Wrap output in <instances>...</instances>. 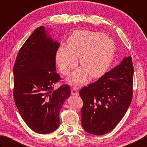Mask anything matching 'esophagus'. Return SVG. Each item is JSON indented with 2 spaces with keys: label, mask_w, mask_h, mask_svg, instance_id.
<instances>
[{
  "label": "esophagus",
  "mask_w": 147,
  "mask_h": 147,
  "mask_svg": "<svg viewBox=\"0 0 147 147\" xmlns=\"http://www.w3.org/2000/svg\"><path fill=\"white\" fill-rule=\"evenodd\" d=\"M71 95H74V96H77L79 95V93H78V91L76 89V88H72L71 90Z\"/></svg>",
  "instance_id": "1"
}]
</instances>
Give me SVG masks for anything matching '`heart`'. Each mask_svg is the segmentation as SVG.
Masks as SVG:
<instances>
[{
  "label": "heart",
  "mask_w": 147,
  "mask_h": 147,
  "mask_svg": "<svg viewBox=\"0 0 147 147\" xmlns=\"http://www.w3.org/2000/svg\"><path fill=\"white\" fill-rule=\"evenodd\" d=\"M115 43L104 33L77 30L68 38L67 47L57 49L56 60L60 72L65 76L71 73L80 63L83 68L75 71L67 81L79 86L86 79L87 73L91 77L103 74L111 63L115 53Z\"/></svg>",
  "instance_id": "heart-1"
}]
</instances>
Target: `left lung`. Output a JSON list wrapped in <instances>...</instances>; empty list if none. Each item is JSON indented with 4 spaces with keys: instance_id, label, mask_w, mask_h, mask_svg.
<instances>
[{
    "instance_id": "left-lung-1",
    "label": "left lung",
    "mask_w": 147,
    "mask_h": 147,
    "mask_svg": "<svg viewBox=\"0 0 147 147\" xmlns=\"http://www.w3.org/2000/svg\"><path fill=\"white\" fill-rule=\"evenodd\" d=\"M134 68L131 56L97 81L82 88L81 124L86 131L103 135L118 125L131 103Z\"/></svg>"
}]
</instances>
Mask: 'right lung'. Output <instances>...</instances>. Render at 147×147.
Segmentation results:
<instances>
[{
  "instance_id": "right-lung-1",
  "label": "right lung",
  "mask_w": 147,
  "mask_h": 147,
  "mask_svg": "<svg viewBox=\"0 0 147 147\" xmlns=\"http://www.w3.org/2000/svg\"><path fill=\"white\" fill-rule=\"evenodd\" d=\"M45 28L36 29L22 45L13 67L14 100L29 128L49 134L58 128L59 111L70 96L69 86L56 90L61 80L56 72V55L60 43L47 34Z\"/></svg>"
}]
</instances>
